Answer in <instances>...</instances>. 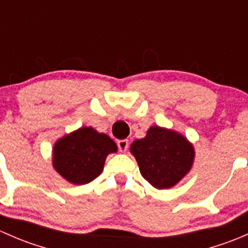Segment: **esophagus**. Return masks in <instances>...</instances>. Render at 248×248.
<instances>
[{"label": "esophagus", "instance_id": "obj_1", "mask_svg": "<svg viewBox=\"0 0 248 248\" xmlns=\"http://www.w3.org/2000/svg\"><path fill=\"white\" fill-rule=\"evenodd\" d=\"M128 146H129V142L127 139H122L117 141V147H119V150L121 152H126L127 149H128Z\"/></svg>", "mask_w": 248, "mask_h": 248}]
</instances>
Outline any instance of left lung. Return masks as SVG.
<instances>
[{"mask_svg":"<svg viewBox=\"0 0 248 248\" xmlns=\"http://www.w3.org/2000/svg\"><path fill=\"white\" fill-rule=\"evenodd\" d=\"M131 152L142 177L156 188L176 185L191 169L194 158L192 145L176 132L151 127L144 139L132 144Z\"/></svg>","mask_w":248,"mask_h":248,"instance_id":"obj_1","label":"left lung"}]
</instances>
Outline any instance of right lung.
<instances>
[{"label":"right lung","instance_id":"1","mask_svg":"<svg viewBox=\"0 0 248 248\" xmlns=\"http://www.w3.org/2000/svg\"><path fill=\"white\" fill-rule=\"evenodd\" d=\"M117 150L107 134L84 127L63 137L54 146V167L69 182L85 185L103 170L106 157Z\"/></svg>","mask_w":248,"mask_h":248}]
</instances>
